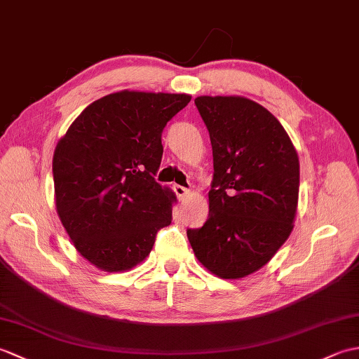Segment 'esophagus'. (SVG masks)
I'll use <instances>...</instances> for the list:
<instances>
[{
    "instance_id": "esophagus-1",
    "label": "esophagus",
    "mask_w": 359,
    "mask_h": 359,
    "mask_svg": "<svg viewBox=\"0 0 359 359\" xmlns=\"http://www.w3.org/2000/svg\"><path fill=\"white\" fill-rule=\"evenodd\" d=\"M172 189H174V193H175V196L179 197V201H182V199H185L187 197V194L189 193V189L188 188H185V187H182V185H172Z\"/></svg>"
}]
</instances>
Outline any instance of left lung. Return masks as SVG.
<instances>
[{"mask_svg":"<svg viewBox=\"0 0 359 359\" xmlns=\"http://www.w3.org/2000/svg\"><path fill=\"white\" fill-rule=\"evenodd\" d=\"M212 148L210 212L187 236L203 266L239 279L264 266L293 230L299 160L279 120L245 97L194 100Z\"/></svg>","mask_w":359,"mask_h":359,"instance_id":"8db88e82","label":"left lung"}]
</instances>
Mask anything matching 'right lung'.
I'll use <instances>...</instances> for the list:
<instances>
[{
  "label": "right lung",
  "instance_id": "right-lung-1",
  "mask_svg": "<svg viewBox=\"0 0 359 359\" xmlns=\"http://www.w3.org/2000/svg\"><path fill=\"white\" fill-rule=\"evenodd\" d=\"M187 94L121 93L86 106L53 152L60 220L79 253L104 271L133 269L172 220L171 189L156 182L162 133Z\"/></svg>",
  "mask_w": 359,
  "mask_h": 359
}]
</instances>
